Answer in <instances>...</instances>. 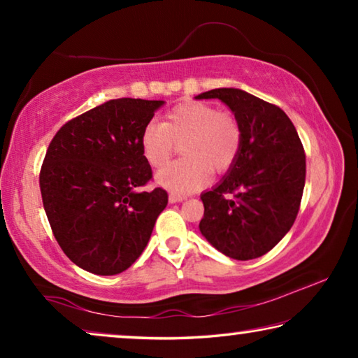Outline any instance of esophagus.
Listing matches in <instances>:
<instances>
[{
  "instance_id": "34e87169",
  "label": "esophagus",
  "mask_w": 358,
  "mask_h": 358,
  "mask_svg": "<svg viewBox=\"0 0 358 358\" xmlns=\"http://www.w3.org/2000/svg\"><path fill=\"white\" fill-rule=\"evenodd\" d=\"M183 201H186L185 194H177V192H171V194H169V202H171V203L183 202Z\"/></svg>"
}]
</instances>
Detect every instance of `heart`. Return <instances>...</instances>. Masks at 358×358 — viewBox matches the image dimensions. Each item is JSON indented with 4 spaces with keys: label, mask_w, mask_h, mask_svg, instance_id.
Returning a JSON list of instances; mask_svg holds the SVG:
<instances>
[{
    "label": "heart",
    "mask_w": 358,
    "mask_h": 358,
    "mask_svg": "<svg viewBox=\"0 0 358 358\" xmlns=\"http://www.w3.org/2000/svg\"><path fill=\"white\" fill-rule=\"evenodd\" d=\"M183 142L185 159L156 173V181L173 192L186 194L208 183L211 171L227 172L235 164L243 132L234 113L207 102H183L166 115L164 123L150 121L141 134V147L150 166L171 159L175 143Z\"/></svg>",
    "instance_id": "1"
}]
</instances>
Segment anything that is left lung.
I'll list each match as a JSON object with an SVG mask.
<instances>
[{"instance_id":"8db88e82","label":"left lung","mask_w":358,"mask_h":358,"mask_svg":"<svg viewBox=\"0 0 358 358\" xmlns=\"http://www.w3.org/2000/svg\"><path fill=\"white\" fill-rule=\"evenodd\" d=\"M196 99H220L243 132L226 177L202 192L199 229L217 251L237 260L264 256L280 243L300 210L306 157L295 126L280 107L238 88H216Z\"/></svg>"}]
</instances>
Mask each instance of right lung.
I'll return each instance as SVG.
<instances>
[{
    "instance_id": "add662e5",
    "label": "right lung",
    "mask_w": 358,
    "mask_h": 358,
    "mask_svg": "<svg viewBox=\"0 0 358 358\" xmlns=\"http://www.w3.org/2000/svg\"><path fill=\"white\" fill-rule=\"evenodd\" d=\"M164 101L121 98L72 118L52 138L39 186L52 232L80 268L110 276L136 262L169 202L141 134Z\"/></svg>"
}]
</instances>
